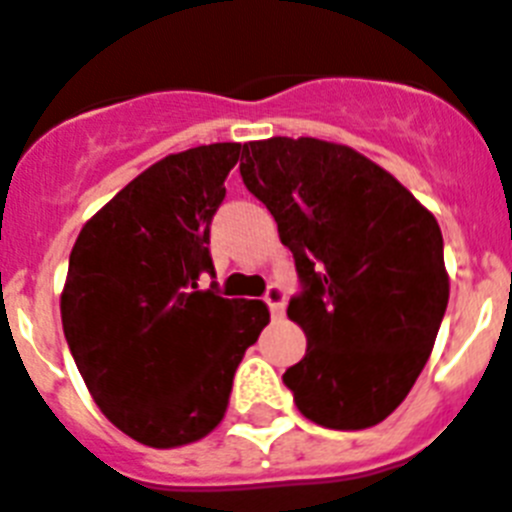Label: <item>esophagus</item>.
<instances>
[{
	"mask_svg": "<svg viewBox=\"0 0 512 512\" xmlns=\"http://www.w3.org/2000/svg\"><path fill=\"white\" fill-rule=\"evenodd\" d=\"M265 304L270 307V315H283V309H286V291L281 286H270L265 291Z\"/></svg>",
	"mask_w": 512,
	"mask_h": 512,
	"instance_id": "obj_1",
	"label": "esophagus"
}]
</instances>
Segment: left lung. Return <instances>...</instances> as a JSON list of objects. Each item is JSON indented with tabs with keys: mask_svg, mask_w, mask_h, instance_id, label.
<instances>
[{
	"mask_svg": "<svg viewBox=\"0 0 512 512\" xmlns=\"http://www.w3.org/2000/svg\"><path fill=\"white\" fill-rule=\"evenodd\" d=\"M242 158L302 281L289 317L307 354L283 372L296 409L328 429L375 427L414 388L448 307L440 226L349 145L270 137L244 143Z\"/></svg>",
	"mask_w": 512,
	"mask_h": 512,
	"instance_id": "1",
	"label": "left lung"
}]
</instances>
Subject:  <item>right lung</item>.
<instances>
[{"instance_id": "add662e5", "label": "right lung", "mask_w": 512, "mask_h": 512, "mask_svg": "<svg viewBox=\"0 0 512 512\" xmlns=\"http://www.w3.org/2000/svg\"><path fill=\"white\" fill-rule=\"evenodd\" d=\"M242 145L171 153L135 176L77 236L62 328L103 416L148 448H179L221 424L244 351L270 322L257 299H223L210 221Z\"/></svg>"}]
</instances>
